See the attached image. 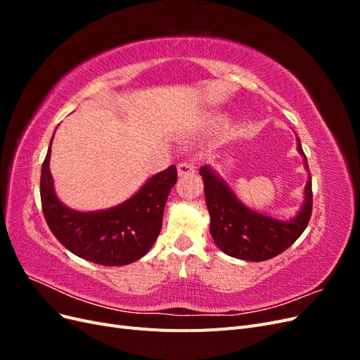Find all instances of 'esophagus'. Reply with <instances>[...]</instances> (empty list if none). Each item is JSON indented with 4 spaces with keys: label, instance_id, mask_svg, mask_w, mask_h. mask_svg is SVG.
<instances>
[{
    "label": "esophagus",
    "instance_id": "34e87169",
    "mask_svg": "<svg viewBox=\"0 0 360 360\" xmlns=\"http://www.w3.org/2000/svg\"><path fill=\"white\" fill-rule=\"evenodd\" d=\"M179 176H188V174H193L195 172V165L191 162H181L179 163Z\"/></svg>",
    "mask_w": 360,
    "mask_h": 360
}]
</instances>
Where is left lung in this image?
Segmentation results:
<instances>
[{"label": "left lung", "mask_w": 360, "mask_h": 360, "mask_svg": "<svg viewBox=\"0 0 360 360\" xmlns=\"http://www.w3.org/2000/svg\"><path fill=\"white\" fill-rule=\"evenodd\" d=\"M297 150L304 158L300 139ZM207 209L210 213V234L216 246L226 255L246 261H266L284 252L308 226L312 213L311 176L304 186V204L291 221H278L254 212L238 201L222 179L210 167H201Z\"/></svg>", "instance_id": "obj_1"}]
</instances>
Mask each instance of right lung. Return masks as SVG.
I'll return each instance as SVG.
<instances>
[{
    "label": "right lung",
    "instance_id": "right-lung-1",
    "mask_svg": "<svg viewBox=\"0 0 360 360\" xmlns=\"http://www.w3.org/2000/svg\"><path fill=\"white\" fill-rule=\"evenodd\" d=\"M49 158L51 146L41 165L40 198L46 224L57 240L75 255L102 266H124L144 257L160 233L163 209L177 181V168L171 165L156 174L123 204L85 213L68 209L57 198Z\"/></svg>",
    "mask_w": 360,
    "mask_h": 360
}]
</instances>
